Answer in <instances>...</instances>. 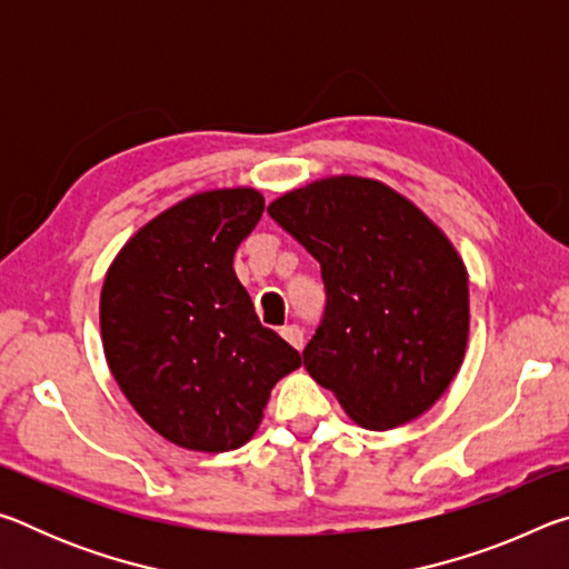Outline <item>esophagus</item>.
I'll list each match as a JSON object with an SVG mask.
<instances>
[{
    "instance_id": "34e87169",
    "label": "esophagus",
    "mask_w": 569,
    "mask_h": 569,
    "mask_svg": "<svg viewBox=\"0 0 569 569\" xmlns=\"http://www.w3.org/2000/svg\"><path fill=\"white\" fill-rule=\"evenodd\" d=\"M281 336H283V339H286L288 343L296 346L298 351L303 349V329H301V326H296V323H291V326H283V329H281Z\"/></svg>"
}]
</instances>
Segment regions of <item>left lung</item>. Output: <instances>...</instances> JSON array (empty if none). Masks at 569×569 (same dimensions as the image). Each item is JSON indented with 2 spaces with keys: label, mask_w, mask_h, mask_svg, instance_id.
I'll return each instance as SVG.
<instances>
[{
  "label": "left lung",
  "mask_w": 569,
  "mask_h": 569,
  "mask_svg": "<svg viewBox=\"0 0 569 569\" xmlns=\"http://www.w3.org/2000/svg\"><path fill=\"white\" fill-rule=\"evenodd\" d=\"M321 263L326 308L303 349L308 373L366 429H393L435 403L469 333L465 263L445 233L377 180L339 176L268 206Z\"/></svg>",
  "instance_id": "1"
}]
</instances>
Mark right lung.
Masks as SVG:
<instances>
[{"mask_svg":"<svg viewBox=\"0 0 569 569\" xmlns=\"http://www.w3.org/2000/svg\"><path fill=\"white\" fill-rule=\"evenodd\" d=\"M263 206L253 188L198 192L140 228L104 276V359L134 411L178 447H243L276 381L301 366L233 271Z\"/></svg>","mask_w":569,"mask_h":569,"instance_id":"1","label":"right lung"}]
</instances>
